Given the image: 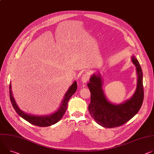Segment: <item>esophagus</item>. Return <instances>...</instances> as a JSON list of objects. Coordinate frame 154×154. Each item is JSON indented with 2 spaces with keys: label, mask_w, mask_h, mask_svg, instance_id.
<instances>
[{
  "label": "esophagus",
  "mask_w": 154,
  "mask_h": 154,
  "mask_svg": "<svg viewBox=\"0 0 154 154\" xmlns=\"http://www.w3.org/2000/svg\"><path fill=\"white\" fill-rule=\"evenodd\" d=\"M88 75L87 74H83L82 76L81 77V81L83 83H86L87 82L88 80Z\"/></svg>",
  "instance_id": "esophagus-1"
}]
</instances>
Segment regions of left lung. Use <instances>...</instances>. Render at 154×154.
<instances>
[{
    "instance_id": "obj_1",
    "label": "left lung",
    "mask_w": 154,
    "mask_h": 154,
    "mask_svg": "<svg viewBox=\"0 0 154 154\" xmlns=\"http://www.w3.org/2000/svg\"><path fill=\"white\" fill-rule=\"evenodd\" d=\"M137 74L136 89L130 99L116 104L110 102L103 89V80L100 74H93L87 85L91 92L88 110L91 117L100 125L106 128L121 126L132 119L140 109L144 99L143 72L135 56L131 57Z\"/></svg>"
}]
</instances>
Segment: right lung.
<instances>
[{"instance_id":"add662e5","label":"right lung","mask_w":154,"mask_h":154,"mask_svg":"<svg viewBox=\"0 0 154 154\" xmlns=\"http://www.w3.org/2000/svg\"><path fill=\"white\" fill-rule=\"evenodd\" d=\"M77 88V82L74 81L71 86L69 88L64 96V98L58 109L52 114L45 116H34L24 112L18 106L11 91V85L10 83V98L12 106L17 113L30 123L38 126V127H48L58 122L63 117L67 107V103L71 97L75 93Z\"/></svg>"}]
</instances>
